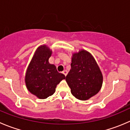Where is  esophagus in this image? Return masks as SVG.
Listing matches in <instances>:
<instances>
[{"mask_svg":"<svg viewBox=\"0 0 130 130\" xmlns=\"http://www.w3.org/2000/svg\"><path fill=\"white\" fill-rule=\"evenodd\" d=\"M62 73H63V74H64V75H65V76H66V75H67V73H68V72L67 71V70H63V71L62 72Z\"/></svg>","mask_w":130,"mask_h":130,"instance_id":"34e87169","label":"esophagus"}]
</instances>
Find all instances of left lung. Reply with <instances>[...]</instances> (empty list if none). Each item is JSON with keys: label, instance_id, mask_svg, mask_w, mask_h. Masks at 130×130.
Segmentation results:
<instances>
[{"label": "left lung", "instance_id": "obj_1", "mask_svg": "<svg viewBox=\"0 0 130 130\" xmlns=\"http://www.w3.org/2000/svg\"><path fill=\"white\" fill-rule=\"evenodd\" d=\"M65 80L74 96L87 100L100 91L103 75L93 55L80 50L72 54L71 69Z\"/></svg>", "mask_w": 130, "mask_h": 130}]
</instances>
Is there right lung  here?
I'll return each mask as SVG.
<instances>
[{"label": "right lung", "mask_w": 130, "mask_h": 130, "mask_svg": "<svg viewBox=\"0 0 130 130\" xmlns=\"http://www.w3.org/2000/svg\"><path fill=\"white\" fill-rule=\"evenodd\" d=\"M52 50L46 45L37 47L25 74V81L28 90L39 99L53 95L56 86L63 79V74L59 73L53 64L49 63Z\"/></svg>", "instance_id": "right-lung-1"}]
</instances>
